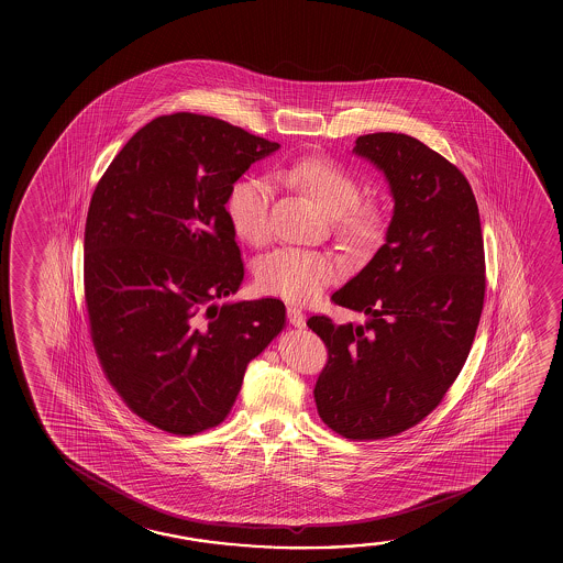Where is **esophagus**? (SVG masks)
I'll list each match as a JSON object with an SVG mask.
<instances>
[{"label": "esophagus", "instance_id": "obj_1", "mask_svg": "<svg viewBox=\"0 0 563 563\" xmlns=\"http://www.w3.org/2000/svg\"><path fill=\"white\" fill-rule=\"evenodd\" d=\"M286 316H288V322L292 323L295 328H305L306 316L300 308H296V306H288V308H286Z\"/></svg>", "mask_w": 563, "mask_h": 563}]
</instances>
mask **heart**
Instances as JSON below:
<instances>
[{"label":"heart","instance_id":"heart-1","mask_svg":"<svg viewBox=\"0 0 563 563\" xmlns=\"http://www.w3.org/2000/svg\"><path fill=\"white\" fill-rule=\"evenodd\" d=\"M278 183L295 186L333 216L341 241L355 250H369L385 233V213L375 203L360 202L361 185L345 166L330 158L305 157L275 170ZM271 185L263 178H241L231 186L225 212L240 240L263 245L268 240ZM338 258L320 251L280 247L261 258L255 278L261 290L302 305L341 277Z\"/></svg>","mask_w":563,"mask_h":563}]
</instances>
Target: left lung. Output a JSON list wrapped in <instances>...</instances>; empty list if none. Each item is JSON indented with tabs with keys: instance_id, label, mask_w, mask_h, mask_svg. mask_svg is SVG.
I'll return each instance as SVG.
<instances>
[{
	"instance_id": "1",
	"label": "left lung",
	"mask_w": 563,
	"mask_h": 563,
	"mask_svg": "<svg viewBox=\"0 0 563 563\" xmlns=\"http://www.w3.org/2000/svg\"><path fill=\"white\" fill-rule=\"evenodd\" d=\"M353 153L385 175L395 208L385 243L332 296L369 320H308L330 355L313 398L333 432L380 440L430 415L460 375L483 310L485 253L457 166L405 133L361 135Z\"/></svg>"
}]
</instances>
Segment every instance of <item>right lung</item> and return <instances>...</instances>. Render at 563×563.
<instances>
[{
  "label": "right lung",
  "mask_w": 563,
  "mask_h": 563,
  "mask_svg": "<svg viewBox=\"0 0 563 563\" xmlns=\"http://www.w3.org/2000/svg\"><path fill=\"white\" fill-rule=\"evenodd\" d=\"M278 148L216 118L163 115L93 190L84 231L93 347L131 410L165 432L220 424L250 361L285 328L277 298L218 305L245 277L231 186Z\"/></svg>",
  "instance_id": "right-lung-1"
}]
</instances>
